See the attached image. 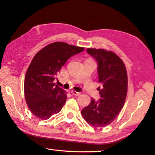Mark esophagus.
Instances as JSON below:
<instances>
[{"label":"esophagus","mask_w":155,"mask_h":155,"mask_svg":"<svg viewBox=\"0 0 155 155\" xmlns=\"http://www.w3.org/2000/svg\"><path fill=\"white\" fill-rule=\"evenodd\" d=\"M71 93L73 94L74 95H75V96H79V95H81V93H78V92H77L75 91H71Z\"/></svg>","instance_id":"esophagus-1"}]
</instances>
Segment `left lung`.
<instances>
[{"instance_id":"1","label":"left lung","mask_w":155,"mask_h":155,"mask_svg":"<svg viewBox=\"0 0 155 155\" xmlns=\"http://www.w3.org/2000/svg\"><path fill=\"white\" fill-rule=\"evenodd\" d=\"M97 62L99 100L92 98L81 114L87 123L95 127H104L113 122L123 108L127 94L128 78L123 61L111 51L87 48Z\"/></svg>"}]
</instances>
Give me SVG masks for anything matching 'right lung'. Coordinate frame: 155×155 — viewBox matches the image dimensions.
Returning <instances> with one entry per match:
<instances>
[{
  "label": "right lung",
  "instance_id": "add662e5",
  "mask_svg": "<svg viewBox=\"0 0 155 155\" xmlns=\"http://www.w3.org/2000/svg\"><path fill=\"white\" fill-rule=\"evenodd\" d=\"M84 49L55 42L42 48L32 58L26 73L24 88L26 102L35 117L47 120L61 110L67 94L54 81L68 59Z\"/></svg>",
  "mask_w": 155,
  "mask_h": 155
}]
</instances>
